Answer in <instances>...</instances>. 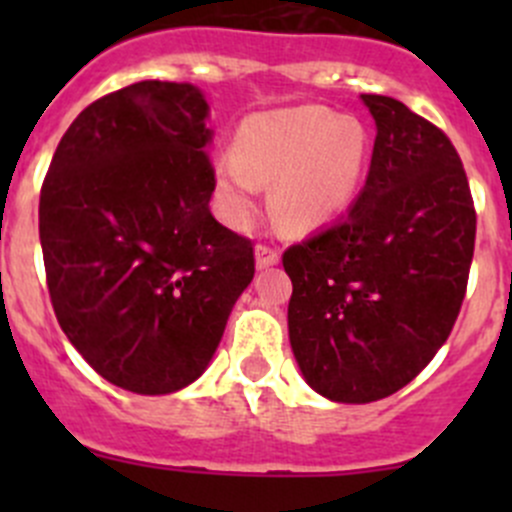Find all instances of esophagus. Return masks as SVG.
Here are the masks:
<instances>
[{
  "mask_svg": "<svg viewBox=\"0 0 512 512\" xmlns=\"http://www.w3.org/2000/svg\"><path fill=\"white\" fill-rule=\"evenodd\" d=\"M255 260H257V267H260V270H265V267H272L280 262V250L272 245H257Z\"/></svg>",
  "mask_w": 512,
  "mask_h": 512,
  "instance_id": "1",
  "label": "esophagus"
}]
</instances>
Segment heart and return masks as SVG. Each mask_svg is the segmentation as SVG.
Listing matches in <instances>:
<instances>
[{"instance_id": "1", "label": "heart", "mask_w": 512, "mask_h": 512, "mask_svg": "<svg viewBox=\"0 0 512 512\" xmlns=\"http://www.w3.org/2000/svg\"><path fill=\"white\" fill-rule=\"evenodd\" d=\"M369 165V133L352 116L294 106L245 118L232 158L215 160V193L232 225L245 227L262 183L272 210L292 232H309L342 213Z\"/></svg>"}]
</instances>
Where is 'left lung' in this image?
Wrapping results in <instances>:
<instances>
[{"instance_id": "left-lung-1", "label": "left lung", "mask_w": 512, "mask_h": 512, "mask_svg": "<svg viewBox=\"0 0 512 512\" xmlns=\"http://www.w3.org/2000/svg\"><path fill=\"white\" fill-rule=\"evenodd\" d=\"M361 101L376 121L364 190L339 223L282 255L294 359L339 404L386 399L421 374L456 324L476 247L451 138L396 98Z\"/></svg>"}]
</instances>
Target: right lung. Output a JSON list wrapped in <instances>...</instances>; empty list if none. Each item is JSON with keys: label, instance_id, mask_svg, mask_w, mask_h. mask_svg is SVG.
I'll use <instances>...</instances> for the list:
<instances>
[{"label": "right lung", "instance_id": "add662e5", "mask_svg": "<svg viewBox=\"0 0 512 512\" xmlns=\"http://www.w3.org/2000/svg\"><path fill=\"white\" fill-rule=\"evenodd\" d=\"M208 103L193 84L101 96L56 146L39 198L46 287L76 352L133 394H173L213 359L255 275L210 213Z\"/></svg>", "mask_w": 512, "mask_h": 512}]
</instances>
